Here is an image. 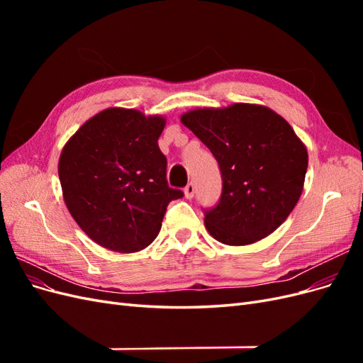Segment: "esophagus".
I'll return each instance as SVG.
<instances>
[{
    "mask_svg": "<svg viewBox=\"0 0 363 363\" xmlns=\"http://www.w3.org/2000/svg\"><path fill=\"white\" fill-rule=\"evenodd\" d=\"M194 195H195V184L191 182V183H188V186H186L184 188V196L188 200H191V199H194Z\"/></svg>",
    "mask_w": 363,
    "mask_h": 363,
    "instance_id": "34e87169",
    "label": "esophagus"
}]
</instances>
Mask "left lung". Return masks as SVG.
Masks as SVG:
<instances>
[{
  "label": "left lung",
  "mask_w": 363,
  "mask_h": 363,
  "mask_svg": "<svg viewBox=\"0 0 363 363\" xmlns=\"http://www.w3.org/2000/svg\"><path fill=\"white\" fill-rule=\"evenodd\" d=\"M182 123L221 169V199L204 211L207 232L225 245H248L280 227L307 171V150L286 121L265 106L236 103L195 108Z\"/></svg>",
  "instance_id": "8db88e82"
}]
</instances>
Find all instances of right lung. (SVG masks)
I'll return each instance as SVG.
<instances>
[{
	"mask_svg": "<svg viewBox=\"0 0 363 363\" xmlns=\"http://www.w3.org/2000/svg\"><path fill=\"white\" fill-rule=\"evenodd\" d=\"M167 121L135 108L112 107L75 131L59 159L69 213L94 242L118 252L148 247L167 207L182 199L167 180L159 136Z\"/></svg>",
	"mask_w": 363,
	"mask_h": 363,
	"instance_id": "right-lung-1",
	"label": "right lung"
}]
</instances>
